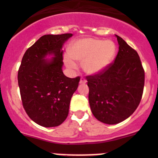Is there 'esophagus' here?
<instances>
[{
	"label": "esophagus",
	"mask_w": 158,
	"mask_h": 158,
	"mask_svg": "<svg viewBox=\"0 0 158 158\" xmlns=\"http://www.w3.org/2000/svg\"><path fill=\"white\" fill-rule=\"evenodd\" d=\"M86 82H87L86 79H85V78L81 77V79H80V81H79V83H80V84H85V83H86Z\"/></svg>",
	"instance_id": "obj_1"
}]
</instances>
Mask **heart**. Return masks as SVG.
<instances>
[{"instance_id": "b5f03b06", "label": "heart", "mask_w": 158, "mask_h": 158, "mask_svg": "<svg viewBox=\"0 0 158 158\" xmlns=\"http://www.w3.org/2000/svg\"><path fill=\"white\" fill-rule=\"evenodd\" d=\"M115 53L114 42L94 38L77 40L69 49V55L74 60L83 61V70L90 75L99 73L107 68L113 61ZM70 57L65 56L64 63L68 68L74 70L77 64Z\"/></svg>"}]
</instances>
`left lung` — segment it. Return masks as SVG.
<instances>
[{
	"label": "left lung",
	"instance_id": "1",
	"mask_svg": "<svg viewBox=\"0 0 158 158\" xmlns=\"http://www.w3.org/2000/svg\"><path fill=\"white\" fill-rule=\"evenodd\" d=\"M119 51L100 73L88 76L90 109L98 120L114 125L129 117L142 98L145 72L135 50L116 35Z\"/></svg>",
	"mask_w": 158,
	"mask_h": 158
}]
</instances>
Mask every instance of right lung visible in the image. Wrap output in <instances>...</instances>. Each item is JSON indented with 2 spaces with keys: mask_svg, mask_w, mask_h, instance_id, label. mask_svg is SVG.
I'll list each match as a JSON object with an SVG mask.
<instances>
[{
  "mask_svg": "<svg viewBox=\"0 0 158 158\" xmlns=\"http://www.w3.org/2000/svg\"><path fill=\"white\" fill-rule=\"evenodd\" d=\"M73 34L44 35L27 50L18 81L23 107L30 118L43 127H56L66 119L70 99L80 78L62 72L64 43ZM47 55H53L46 60Z\"/></svg>",
  "mask_w": 158,
  "mask_h": 158,
  "instance_id": "add662e5",
  "label": "right lung"
}]
</instances>
